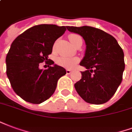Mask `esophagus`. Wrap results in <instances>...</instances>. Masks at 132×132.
Returning a JSON list of instances; mask_svg holds the SVG:
<instances>
[{
	"label": "esophagus",
	"mask_w": 132,
	"mask_h": 132,
	"mask_svg": "<svg viewBox=\"0 0 132 132\" xmlns=\"http://www.w3.org/2000/svg\"><path fill=\"white\" fill-rule=\"evenodd\" d=\"M71 73V71L70 70V69H66V73L67 74H70Z\"/></svg>",
	"instance_id": "obj_1"
}]
</instances>
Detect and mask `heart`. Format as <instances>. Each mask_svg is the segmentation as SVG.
I'll return each instance as SVG.
<instances>
[{"instance_id": "1", "label": "heart", "mask_w": 132, "mask_h": 132, "mask_svg": "<svg viewBox=\"0 0 132 132\" xmlns=\"http://www.w3.org/2000/svg\"><path fill=\"white\" fill-rule=\"evenodd\" d=\"M81 38L80 36L77 35V34H71L69 36V40L73 45L75 42L79 38ZM55 45L54 46V48ZM56 63L60 66H62L66 69H73L74 66L78 62V59L77 57H67V56H59L56 58Z\"/></svg>"}]
</instances>
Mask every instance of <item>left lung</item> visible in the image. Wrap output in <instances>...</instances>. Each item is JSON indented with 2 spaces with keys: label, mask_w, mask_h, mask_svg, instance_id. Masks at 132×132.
<instances>
[{
  "label": "left lung",
  "mask_w": 132,
  "mask_h": 132,
  "mask_svg": "<svg viewBox=\"0 0 132 132\" xmlns=\"http://www.w3.org/2000/svg\"><path fill=\"white\" fill-rule=\"evenodd\" d=\"M71 32L80 34L86 43L85 55L80 65L82 78L75 84L84 101L102 104L115 94L122 80L125 70L124 52L116 39L101 29L92 26H67Z\"/></svg>",
  "instance_id": "obj_1"
}]
</instances>
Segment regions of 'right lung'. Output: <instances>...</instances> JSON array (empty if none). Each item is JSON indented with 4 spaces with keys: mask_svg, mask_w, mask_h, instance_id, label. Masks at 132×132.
<instances>
[{
    "mask_svg": "<svg viewBox=\"0 0 132 132\" xmlns=\"http://www.w3.org/2000/svg\"><path fill=\"white\" fill-rule=\"evenodd\" d=\"M67 26L40 24L27 29L12 42L6 56V73L14 92L24 101L38 104L48 99L56 88L65 69L48 59L56 39ZM49 61H48V60ZM45 61L47 69H40Z\"/></svg>",
    "mask_w": 132,
    "mask_h": 132,
    "instance_id": "1",
    "label": "right lung"
}]
</instances>
